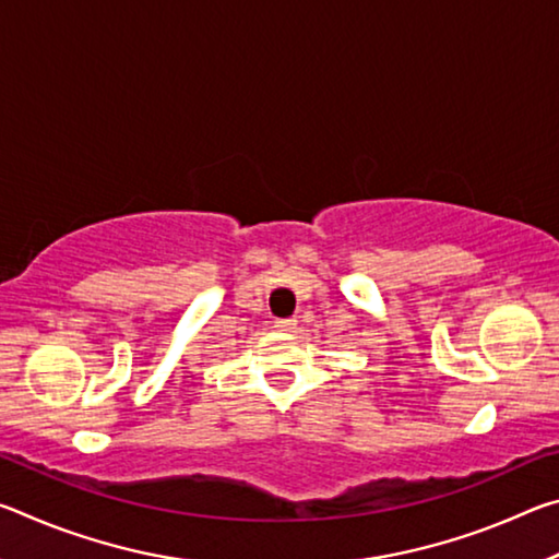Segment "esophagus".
<instances>
[{
	"label": "esophagus",
	"mask_w": 559,
	"mask_h": 559,
	"mask_svg": "<svg viewBox=\"0 0 559 559\" xmlns=\"http://www.w3.org/2000/svg\"><path fill=\"white\" fill-rule=\"evenodd\" d=\"M296 325H298L296 318H278V320H273V328L281 330V333H293V330H296Z\"/></svg>",
	"instance_id": "obj_1"
}]
</instances>
